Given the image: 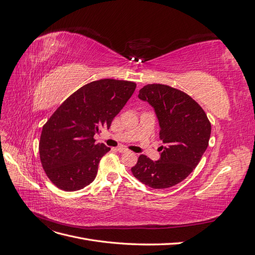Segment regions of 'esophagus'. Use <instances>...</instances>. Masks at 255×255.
Masks as SVG:
<instances>
[{
	"label": "esophagus",
	"mask_w": 255,
	"mask_h": 255,
	"mask_svg": "<svg viewBox=\"0 0 255 255\" xmlns=\"http://www.w3.org/2000/svg\"><path fill=\"white\" fill-rule=\"evenodd\" d=\"M120 153H128L129 151L128 150V149H126V148H123V146H118V149H117Z\"/></svg>",
	"instance_id": "1"
}]
</instances>
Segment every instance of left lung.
Returning <instances> with one entry per match:
<instances>
[{"label":"left lung","instance_id":"obj_1","mask_svg":"<svg viewBox=\"0 0 255 255\" xmlns=\"http://www.w3.org/2000/svg\"><path fill=\"white\" fill-rule=\"evenodd\" d=\"M138 98L155 111L165 146H160L158 160L141 154L130 170L151 188L172 187L186 179L201 160L211 137V122L194 99L168 85H145Z\"/></svg>","mask_w":255,"mask_h":255}]
</instances>
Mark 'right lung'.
I'll return each mask as SVG.
<instances>
[{
	"label": "right lung",
	"instance_id": "obj_1",
	"mask_svg": "<svg viewBox=\"0 0 255 255\" xmlns=\"http://www.w3.org/2000/svg\"><path fill=\"white\" fill-rule=\"evenodd\" d=\"M134 82L104 79L76 90L42 128L39 155L50 181L75 191L96 179L100 159L111 150L94 136L110 128L113 119L132 97Z\"/></svg>",
	"mask_w": 255,
	"mask_h": 255
}]
</instances>
